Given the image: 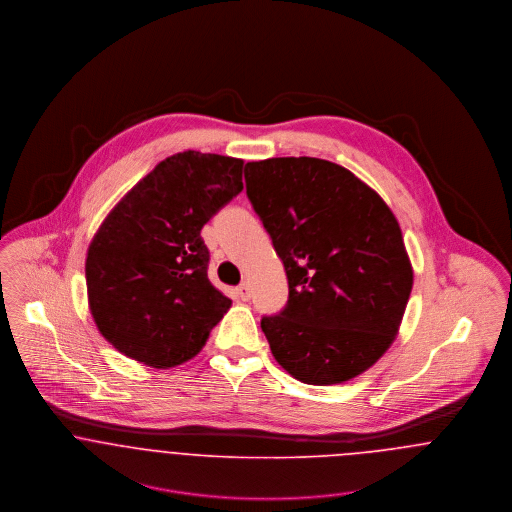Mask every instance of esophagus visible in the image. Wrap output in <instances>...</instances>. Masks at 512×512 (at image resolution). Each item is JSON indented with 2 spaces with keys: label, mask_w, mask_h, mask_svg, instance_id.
<instances>
[{
  "label": "esophagus",
  "mask_w": 512,
  "mask_h": 512,
  "mask_svg": "<svg viewBox=\"0 0 512 512\" xmlns=\"http://www.w3.org/2000/svg\"><path fill=\"white\" fill-rule=\"evenodd\" d=\"M235 291H237V296H239L241 300H248V298H250V287H248V283H244V281Z\"/></svg>",
  "instance_id": "esophagus-1"
}]
</instances>
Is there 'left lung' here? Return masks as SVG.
I'll list each match as a JSON object with an SVG mask.
<instances>
[{
    "mask_svg": "<svg viewBox=\"0 0 512 512\" xmlns=\"http://www.w3.org/2000/svg\"><path fill=\"white\" fill-rule=\"evenodd\" d=\"M244 181L289 281L287 306L260 323L271 354L308 385L360 376L395 341L412 291L397 217L320 158L248 162Z\"/></svg>",
    "mask_w": 512,
    "mask_h": 512,
    "instance_id": "left-lung-1",
    "label": "left lung"
}]
</instances>
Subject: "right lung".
Wrapping results in <instances>:
<instances>
[{
    "label": "right lung",
    "instance_id": "obj_1",
    "mask_svg": "<svg viewBox=\"0 0 512 512\" xmlns=\"http://www.w3.org/2000/svg\"><path fill=\"white\" fill-rule=\"evenodd\" d=\"M243 190V160L165 158L109 212L88 246V306L121 354L165 370L196 356L231 300L208 279L202 227Z\"/></svg>",
    "mask_w": 512,
    "mask_h": 512
}]
</instances>
